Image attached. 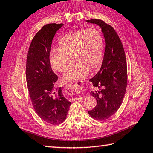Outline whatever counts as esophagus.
Listing matches in <instances>:
<instances>
[{
  "instance_id": "1",
  "label": "esophagus",
  "mask_w": 153,
  "mask_h": 153,
  "mask_svg": "<svg viewBox=\"0 0 153 153\" xmlns=\"http://www.w3.org/2000/svg\"><path fill=\"white\" fill-rule=\"evenodd\" d=\"M82 88H83V84H69L65 86V91L70 95H75L78 93H79ZM82 98H75V100H78V99Z\"/></svg>"
}]
</instances>
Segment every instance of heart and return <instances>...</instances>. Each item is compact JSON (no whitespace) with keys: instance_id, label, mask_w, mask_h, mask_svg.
I'll use <instances>...</instances> for the list:
<instances>
[{"instance_id":"1","label":"heart","mask_w":153,"mask_h":153,"mask_svg":"<svg viewBox=\"0 0 153 153\" xmlns=\"http://www.w3.org/2000/svg\"><path fill=\"white\" fill-rule=\"evenodd\" d=\"M59 48L51 49L49 63L53 69L62 73L68 68V56L75 63L62 76L64 83H80L101 63L104 53V39L97 28L78 29L63 35Z\"/></svg>"}]
</instances>
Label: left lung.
<instances>
[{"mask_svg": "<svg viewBox=\"0 0 153 153\" xmlns=\"http://www.w3.org/2000/svg\"><path fill=\"white\" fill-rule=\"evenodd\" d=\"M101 28L105 42L102 66L89 81L100 91L91 92L96 98L97 105L88 113L97 120H105L117 112L126 93L127 83L126 58L123 45L114 28L98 19L86 20Z\"/></svg>", "mask_w": 153, "mask_h": 153, "instance_id": "8db88e82", "label": "left lung"}]
</instances>
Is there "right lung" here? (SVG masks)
I'll return each mask as SVG.
<instances>
[{
  "instance_id": "1",
  "label": "right lung",
  "mask_w": 153,
  "mask_h": 153,
  "mask_svg": "<svg viewBox=\"0 0 153 153\" xmlns=\"http://www.w3.org/2000/svg\"><path fill=\"white\" fill-rule=\"evenodd\" d=\"M63 25L48 24L37 32L31 42L26 61V82L33 106L42 120L52 125L65 120L71 104L63 95L62 87L55 88L58 76L49 60L53 39Z\"/></svg>"
}]
</instances>
